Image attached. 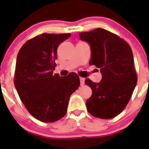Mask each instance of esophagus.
Masks as SVG:
<instances>
[{"mask_svg": "<svg viewBox=\"0 0 149 149\" xmlns=\"http://www.w3.org/2000/svg\"><path fill=\"white\" fill-rule=\"evenodd\" d=\"M80 81H81V86H84V84H85V79L83 78V77H80Z\"/></svg>", "mask_w": 149, "mask_h": 149, "instance_id": "1", "label": "esophagus"}]
</instances>
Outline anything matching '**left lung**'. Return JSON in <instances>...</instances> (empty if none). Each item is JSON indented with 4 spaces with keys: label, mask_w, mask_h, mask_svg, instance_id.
Returning <instances> with one entry per match:
<instances>
[{
    "label": "left lung",
    "mask_w": 149,
    "mask_h": 149,
    "mask_svg": "<svg viewBox=\"0 0 149 149\" xmlns=\"http://www.w3.org/2000/svg\"><path fill=\"white\" fill-rule=\"evenodd\" d=\"M79 36L90 46L89 65L99 68L102 75L99 83L85 80L93 91L86 103L88 111L100 119L114 118L125 108L136 85L132 50L125 41L104 29L80 33Z\"/></svg>",
    "instance_id": "left-lung-1"
}]
</instances>
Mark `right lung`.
<instances>
[{"mask_svg":"<svg viewBox=\"0 0 149 149\" xmlns=\"http://www.w3.org/2000/svg\"><path fill=\"white\" fill-rule=\"evenodd\" d=\"M70 33H43L27 41L17 56L15 87L22 103L35 119L54 122L65 115L71 95L78 89L80 79L53 74L59 45Z\"/></svg>","mask_w":149,"mask_h":149,"instance_id":"add662e5","label":"right lung"}]
</instances>
